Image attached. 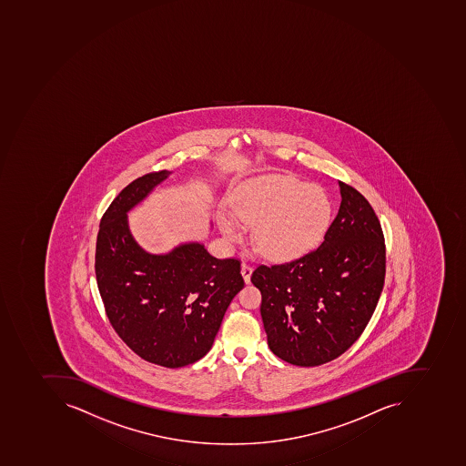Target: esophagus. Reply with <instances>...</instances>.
I'll return each instance as SVG.
<instances>
[{"mask_svg": "<svg viewBox=\"0 0 466 466\" xmlns=\"http://www.w3.org/2000/svg\"><path fill=\"white\" fill-rule=\"evenodd\" d=\"M241 274L244 277L245 282L249 284L251 282L252 267L249 264H242Z\"/></svg>", "mask_w": 466, "mask_h": 466, "instance_id": "obj_1", "label": "esophagus"}]
</instances>
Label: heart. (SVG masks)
Instances as JSON below:
<instances>
[{
    "mask_svg": "<svg viewBox=\"0 0 466 466\" xmlns=\"http://www.w3.org/2000/svg\"><path fill=\"white\" fill-rule=\"evenodd\" d=\"M331 202L323 187L284 175L258 177L242 185L234 212L219 217L232 241L244 234L242 224L255 227L257 248L271 258H292L313 249L326 234Z\"/></svg>",
    "mask_w": 466,
    "mask_h": 466,
    "instance_id": "heart-1",
    "label": "heart"
}]
</instances>
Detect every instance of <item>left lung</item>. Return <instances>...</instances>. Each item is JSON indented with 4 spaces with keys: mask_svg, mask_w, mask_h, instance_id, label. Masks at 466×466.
<instances>
[{
    "mask_svg": "<svg viewBox=\"0 0 466 466\" xmlns=\"http://www.w3.org/2000/svg\"><path fill=\"white\" fill-rule=\"evenodd\" d=\"M339 187L341 204L323 244L289 262L258 265L251 276L269 349L294 366H319L349 350L384 286L378 215L359 190L341 180Z\"/></svg>",
    "mask_w": 466,
    "mask_h": 466,
    "instance_id": "obj_1",
    "label": "left lung"
}]
</instances>
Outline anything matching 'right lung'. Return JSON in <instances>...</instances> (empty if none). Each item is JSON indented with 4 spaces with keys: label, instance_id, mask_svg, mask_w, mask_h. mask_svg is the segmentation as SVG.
Here are the masks:
<instances>
[{
    "label": "right lung",
    "instance_id": "obj_1",
    "mask_svg": "<svg viewBox=\"0 0 466 466\" xmlns=\"http://www.w3.org/2000/svg\"><path fill=\"white\" fill-rule=\"evenodd\" d=\"M169 174L143 175L113 199L100 221L95 271L117 336L143 360L177 369L211 350L225 311L245 282L238 258H215L202 244L152 255L132 238L127 212Z\"/></svg>",
    "mask_w": 466,
    "mask_h": 466
}]
</instances>
